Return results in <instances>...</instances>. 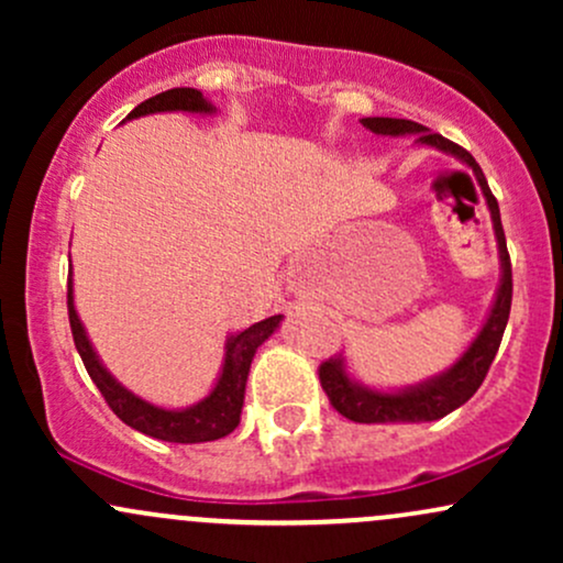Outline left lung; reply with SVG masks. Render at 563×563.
<instances>
[{
    "instance_id": "8db88e82",
    "label": "left lung",
    "mask_w": 563,
    "mask_h": 563,
    "mask_svg": "<svg viewBox=\"0 0 563 563\" xmlns=\"http://www.w3.org/2000/svg\"><path fill=\"white\" fill-rule=\"evenodd\" d=\"M365 129H371L378 137H416V145L434 147V151L444 153V156L461 161L474 172L476 183L482 187L484 203L489 209V219H493L495 241H497V260H500V283H497L493 307H489L487 318H484L479 333L466 346V352L455 360L450 367H444L437 376H429L418 384L397 386V389H378V386H367L349 371L346 357L328 360L320 365V380L325 389L328 399L341 416L354 423H426L439 421L448 412L457 410L474 397L476 389L482 386L484 376H487L489 365H493L497 346H500L503 331L508 325L510 314V294H514V283H510V260L506 249V235H503L500 224V209L497 200L489 192L487 179L468 151H463L455 142L444 140L442 134H434L429 126L416 124L407 119H363L360 121Z\"/></svg>"
}]
</instances>
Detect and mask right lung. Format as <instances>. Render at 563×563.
I'll return each instance as SVG.
<instances>
[{
    "label": "right lung",
    "instance_id": "obj_1",
    "mask_svg": "<svg viewBox=\"0 0 563 563\" xmlns=\"http://www.w3.org/2000/svg\"><path fill=\"white\" fill-rule=\"evenodd\" d=\"M151 113H198V115H214L217 106L206 100L200 89L192 87H174L166 89L151 100L140 102L126 121L142 119ZM70 262V256H68ZM68 320L70 333H74V344L79 349V357L84 367H87L89 378L100 389L111 410L121 418L126 426L142 431V434L153 439H164V442L177 444H198V442H214V439L228 437L238 423H241L243 399H245V380H249L251 360H254L256 349L280 328L283 314H273V318L254 322L251 328L230 333L224 341V360L219 367L214 386L198 402L187 407H161L142 399L140 394L126 389L119 378L102 365L100 354L89 341L87 328L76 312L74 301V267L68 269Z\"/></svg>",
    "mask_w": 563,
    "mask_h": 563
}]
</instances>
